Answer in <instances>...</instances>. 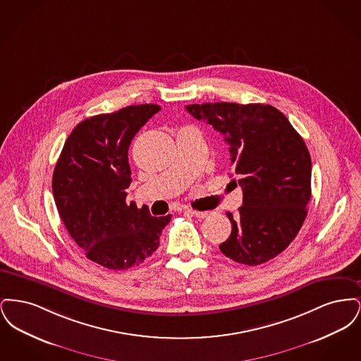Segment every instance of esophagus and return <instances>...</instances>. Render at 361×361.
Wrapping results in <instances>:
<instances>
[{"label": "esophagus", "mask_w": 361, "mask_h": 361, "mask_svg": "<svg viewBox=\"0 0 361 361\" xmlns=\"http://www.w3.org/2000/svg\"><path fill=\"white\" fill-rule=\"evenodd\" d=\"M190 214H192L195 218H197V219H204V218H207V216L209 215L208 211H190Z\"/></svg>", "instance_id": "esophagus-1"}]
</instances>
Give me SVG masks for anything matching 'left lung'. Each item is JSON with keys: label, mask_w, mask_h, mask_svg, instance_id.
Returning a JSON list of instances; mask_svg holds the SVG:
<instances>
[{"label": "left lung", "mask_w": 361, "mask_h": 361, "mask_svg": "<svg viewBox=\"0 0 361 361\" xmlns=\"http://www.w3.org/2000/svg\"><path fill=\"white\" fill-rule=\"evenodd\" d=\"M219 131L228 146L243 203L227 212L231 234L219 245L226 257L259 265L280 255L306 219L311 197V158L288 119L265 104L206 103L185 106ZM237 185L235 180L231 181Z\"/></svg>", "instance_id": "8db88e82"}]
</instances>
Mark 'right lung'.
I'll use <instances>...</instances> for the list:
<instances>
[{
	"mask_svg": "<svg viewBox=\"0 0 361 361\" xmlns=\"http://www.w3.org/2000/svg\"><path fill=\"white\" fill-rule=\"evenodd\" d=\"M159 109L157 104L130 105L81 121L54 169L52 193L70 237L86 257L108 269H128L152 256L172 218L152 216L126 202L128 146Z\"/></svg>",
	"mask_w": 361,
	"mask_h": 361,
	"instance_id": "obj_1",
	"label": "right lung"
}]
</instances>
